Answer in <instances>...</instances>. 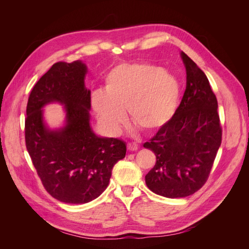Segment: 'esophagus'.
Returning a JSON list of instances; mask_svg holds the SVG:
<instances>
[{"label":"esophagus","mask_w":249,"mask_h":249,"mask_svg":"<svg viewBox=\"0 0 249 249\" xmlns=\"http://www.w3.org/2000/svg\"><path fill=\"white\" fill-rule=\"evenodd\" d=\"M127 148L129 151H136L138 149V146L135 144V143H128Z\"/></svg>","instance_id":"1"}]
</instances>
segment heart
Segmentation results:
<instances>
[{
	"label": "heart",
	"instance_id": "b5f03b06",
	"mask_svg": "<svg viewBox=\"0 0 249 249\" xmlns=\"http://www.w3.org/2000/svg\"><path fill=\"white\" fill-rule=\"evenodd\" d=\"M180 97L177 78L149 63L122 62L105 76V87L91 95L102 128L109 134L120 131L129 120L148 134L159 131L174 118Z\"/></svg>",
	"mask_w": 249,
	"mask_h": 249
}]
</instances>
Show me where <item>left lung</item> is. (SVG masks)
<instances>
[{"instance_id":"8db88e82","label":"left lung","mask_w":249,"mask_h":249,"mask_svg":"<svg viewBox=\"0 0 249 249\" xmlns=\"http://www.w3.org/2000/svg\"><path fill=\"white\" fill-rule=\"evenodd\" d=\"M180 57L187 72L184 97L171 122L143 144L156 156L145 176L148 189L171 199L188 197L204 186L222 139L218 103L208 77L185 52Z\"/></svg>"}]
</instances>
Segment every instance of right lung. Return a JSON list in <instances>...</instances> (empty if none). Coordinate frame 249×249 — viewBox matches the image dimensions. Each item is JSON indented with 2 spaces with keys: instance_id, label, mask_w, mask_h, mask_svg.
<instances>
[{
  "instance_id": "1",
  "label": "right lung",
  "mask_w": 249,
  "mask_h": 249,
  "mask_svg": "<svg viewBox=\"0 0 249 249\" xmlns=\"http://www.w3.org/2000/svg\"><path fill=\"white\" fill-rule=\"evenodd\" d=\"M88 68L82 60L56 62L29 96L25 121L26 147L45 190L67 204H85L107 189L114 165L126 154V143L99 136L90 126ZM64 107L65 121L50 128L44 108Z\"/></svg>"
}]
</instances>
